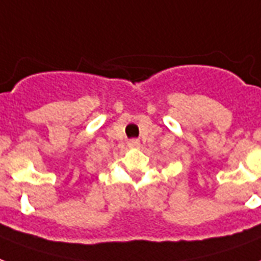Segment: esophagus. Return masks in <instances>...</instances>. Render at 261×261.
Here are the masks:
<instances>
[{
    "instance_id": "obj_1",
    "label": "esophagus",
    "mask_w": 261,
    "mask_h": 261,
    "mask_svg": "<svg viewBox=\"0 0 261 261\" xmlns=\"http://www.w3.org/2000/svg\"><path fill=\"white\" fill-rule=\"evenodd\" d=\"M128 146H130V148H137V146H140V141L136 140V138H134V140H130L128 141Z\"/></svg>"
}]
</instances>
